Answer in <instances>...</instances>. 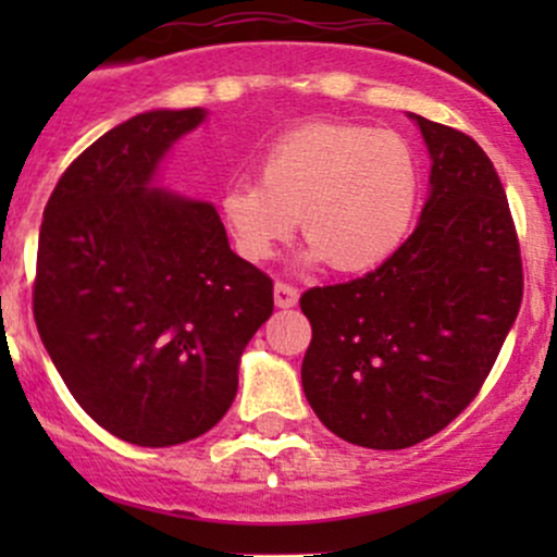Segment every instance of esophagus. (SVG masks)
<instances>
[{
    "label": "esophagus",
    "instance_id": "esophagus-1",
    "mask_svg": "<svg viewBox=\"0 0 557 557\" xmlns=\"http://www.w3.org/2000/svg\"><path fill=\"white\" fill-rule=\"evenodd\" d=\"M296 301H299V288L290 283H283V280H277V283H274V305L283 307V310H288V307H296Z\"/></svg>",
    "mask_w": 557,
    "mask_h": 557
}]
</instances>
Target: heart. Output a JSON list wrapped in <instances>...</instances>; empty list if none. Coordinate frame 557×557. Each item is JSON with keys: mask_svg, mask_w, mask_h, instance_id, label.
Masks as SVG:
<instances>
[{"mask_svg": "<svg viewBox=\"0 0 557 557\" xmlns=\"http://www.w3.org/2000/svg\"><path fill=\"white\" fill-rule=\"evenodd\" d=\"M420 196L418 161L398 134L356 123H310L258 161V183L221 196L223 226L261 263L299 226L312 261L358 274L385 263L407 237Z\"/></svg>", "mask_w": 557, "mask_h": 557, "instance_id": "obj_1", "label": "heart"}]
</instances>
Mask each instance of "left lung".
Instances as JSON below:
<instances>
[{
  "mask_svg": "<svg viewBox=\"0 0 557 557\" xmlns=\"http://www.w3.org/2000/svg\"><path fill=\"white\" fill-rule=\"evenodd\" d=\"M431 153L418 228L363 277L310 288L301 385L320 423L372 450L440 434L476 398L522 301L507 194L485 150L414 115Z\"/></svg>",
  "mask_w": 557,
  "mask_h": 557,
  "instance_id": "obj_1",
  "label": "left lung"
}]
</instances>
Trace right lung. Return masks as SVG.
<instances>
[{
    "label": "right lung",
    "mask_w": 557,
    "mask_h": 557,
    "mask_svg": "<svg viewBox=\"0 0 557 557\" xmlns=\"http://www.w3.org/2000/svg\"><path fill=\"white\" fill-rule=\"evenodd\" d=\"M201 117L156 110L107 132L61 174L39 228V339L75 401L139 447L183 445L228 412L274 310L272 277L232 252L215 207L150 188Z\"/></svg>",
    "instance_id": "right-lung-1"
}]
</instances>
